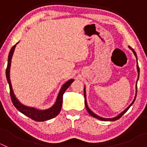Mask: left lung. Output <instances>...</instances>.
<instances>
[{"label": "left lung", "instance_id": "8db88e82", "mask_svg": "<svg viewBox=\"0 0 147 147\" xmlns=\"http://www.w3.org/2000/svg\"><path fill=\"white\" fill-rule=\"evenodd\" d=\"M129 49H131V50L132 51V52L134 53V54H135V56H136V59H137V71H138V80H137V82H136V96H135V97H134V99H133V101H132V103H131L130 105H129V106H128V107H127V108H126L125 110H124V111H123V112L119 114V115H118L117 116H115V117H114V118H111V119H106V118H102V117H100V116H98V115H96V113H93V111H92V110H90V109L89 107H88V104H87L86 92H85V88H84V96H85V107H86V109H87V111H88V112L89 113V114H90V115H91V116H93V117H94V118H96V119H98V120H101V121H114L118 120V119H120V118L121 117L122 115H124V114L126 112H127V110H129V107H130L131 106H132V104L134 103L135 100H136V95H137V83H138V79H139L140 70H139V67H138V58H137V55H136V51H135L134 49H132V48L129 47Z\"/></svg>", "mask_w": 147, "mask_h": 147}]
</instances>
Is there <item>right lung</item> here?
<instances>
[{"label":"right lung","instance_id":"add662e5","mask_svg":"<svg viewBox=\"0 0 147 147\" xmlns=\"http://www.w3.org/2000/svg\"><path fill=\"white\" fill-rule=\"evenodd\" d=\"M18 43V42H17L10 50L9 57H8L7 67H6V76L9 85L10 96H11V102H12L14 106L17 108V110H19L20 113L28 116L30 119H32V120H34L36 121H47L49 120V119H53V118L56 117L60 112L62 105V96L64 94L65 91L67 89V88L72 84V82L74 80L71 79V80H69L68 81L66 82L65 84H63L59 93H58L57 98L55 103L50 108L46 109V110H39V109L35 108V107H28V106H26V105L20 103L19 102V100L16 98L15 93L13 92L11 80H10V67H11V58H12V55L14 54L15 47H16V45Z\"/></svg>","mask_w":147,"mask_h":147}]
</instances>
